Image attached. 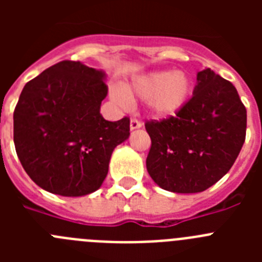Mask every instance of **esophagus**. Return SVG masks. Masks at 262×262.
Instances as JSON below:
<instances>
[{"instance_id": "esophagus-1", "label": "esophagus", "mask_w": 262, "mask_h": 262, "mask_svg": "<svg viewBox=\"0 0 262 262\" xmlns=\"http://www.w3.org/2000/svg\"><path fill=\"white\" fill-rule=\"evenodd\" d=\"M140 127H142V123H140L138 119H131V122H129V129H131V131L140 128Z\"/></svg>"}]
</instances>
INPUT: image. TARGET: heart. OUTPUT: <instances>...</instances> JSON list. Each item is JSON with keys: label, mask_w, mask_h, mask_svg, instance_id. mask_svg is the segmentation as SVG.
<instances>
[{"label": "heart", "mask_w": 262, "mask_h": 262, "mask_svg": "<svg viewBox=\"0 0 262 262\" xmlns=\"http://www.w3.org/2000/svg\"><path fill=\"white\" fill-rule=\"evenodd\" d=\"M193 80L186 72L161 69L139 76L124 86L123 90L113 89L111 101L124 107L128 98L147 101V110L155 119H168L185 108L193 94Z\"/></svg>", "instance_id": "heart-1"}]
</instances>
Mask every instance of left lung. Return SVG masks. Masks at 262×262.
I'll list each match as a JSON object with an SVG mask.
<instances>
[{"label":"left lung","mask_w":262,"mask_h":262,"mask_svg":"<svg viewBox=\"0 0 262 262\" xmlns=\"http://www.w3.org/2000/svg\"><path fill=\"white\" fill-rule=\"evenodd\" d=\"M147 170L161 189H209L231 169L245 140L247 110L236 88L210 68L196 73L193 97L176 117L147 122Z\"/></svg>","instance_id":"obj_1"}]
</instances>
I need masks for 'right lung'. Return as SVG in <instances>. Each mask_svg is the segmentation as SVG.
<instances>
[{"instance_id":"obj_1","label":"right lung","mask_w":262,"mask_h":262,"mask_svg":"<svg viewBox=\"0 0 262 262\" xmlns=\"http://www.w3.org/2000/svg\"><path fill=\"white\" fill-rule=\"evenodd\" d=\"M106 73L60 61L29 81L14 110V144L32 181L61 196L98 190L111 154L129 138V119L110 122L101 103Z\"/></svg>"}]
</instances>
